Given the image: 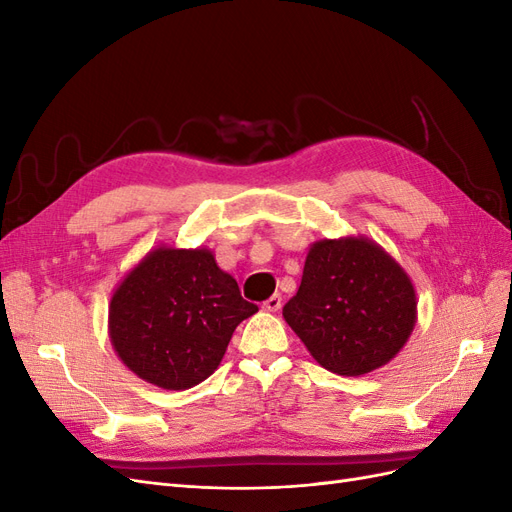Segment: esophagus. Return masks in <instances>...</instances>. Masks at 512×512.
I'll list each match as a JSON object with an SVG mask.
<instances>
[{
	"mask_svg": "<svg viewBox=\"0 0 512 512\" xmlns=\"http://www.w3.org/2000/svg\"><path fill=\"white\" fill-rule=\"evenodd\" d=\"M282 307V294H273L265 303H262V309H267V312H277V309Z\"/></svg>",
	"mask_w": 512,
	"mask_h": 512,
	"instance_id": "34e87169",
	"label": "esophagus"
}]
</instances>
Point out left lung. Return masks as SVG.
Here are the masks:
<instances>
[{"instance_id":"8db88e82","label":"left lung","mask_w":512,"mask_h":512,"mask_svg":"<svg viewBox=\"0 0 512 512\" xmlns=\"http://www.w3.org/2000/svg\"><path fill=\"white\" fill-rule=\"evenodd\" d=\"M284 320L309 354L339 376H363L404 348L416 322L408 273L365 237L309 247L301 286Z\"/></svg>"}]
</instances>
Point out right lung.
<instances>
[{"instance_id":"add662e5","label":"right lung","mask_w":512,"mask_h":512,"mask_svg":"<svg viewBox=\"0 0 512 512\" xmlns=\"http://www.w3.org/2000/svg\"><path fill=\"white\" fill-rule=\"evenodd\" d=\"M258 312L213 254L158 247L123 277L108 305V333L138 378L183 391L218 369L239 322Z\"/></svg>"}]
</instances>
